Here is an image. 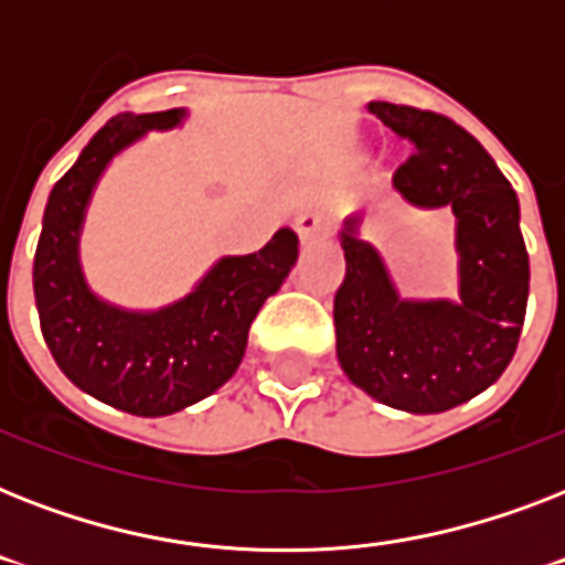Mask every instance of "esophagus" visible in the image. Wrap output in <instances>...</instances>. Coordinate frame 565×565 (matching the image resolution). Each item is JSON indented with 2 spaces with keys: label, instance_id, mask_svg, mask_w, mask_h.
Returning a JSON list of instances; mask_svg holds the SVG:
<instances>
[{
  "label": "esophagus",
  "instance_id": "1",
  "mask_svg": "<svg viewBox=\"0 0 565 565\" xmlns=\"http://www.w3.org/2000/svg\"><path fill=\"white\" fill-rule=\"evenodd\" d=\"M326 228H328V220L319 211H308L296 216V234H299L301 243H308V239H313Z\"/></svg>",
  "mask_w": 565,
  "mask_h": 565
}]
</instances>
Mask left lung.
<instances>
[{"label": "left lung", "mask_w": 565, "mask_h": 565, "mask_svg": "<svg viewBox=\"0 0 565 565\" xmlns=\"http://www.w3.org/2000/svg\"><path fill=\"white\" fill-rule=\"evenodd\" d=\"M370 110L416 149L395 170V193L455 216L460 299H402L377 248L358 231L361 216H349L340 231L337 358L349 381L381 404L451 411L495 384L516 354L531 281L516 190L455 119L393 102H370Z\"/></svg>", "instance_id": "obj_1"}]
</instances>
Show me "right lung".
<instances>
[{"mask_svg": "<svg viewBox=\"0 0 565 565\" xmlns=\"http://www.w3.org/2000/svg\"><path fill=\"white\" fill-rule=\"evenodd\" d=\"M181 119V108L108 119L49 193L34 252L40 331L55 363L78 390L135 416H170L216 393L246 354L252 319L299 257V237L275 231L260 252L222 257L190 296L152 313L108 305L87 287L78 237L96 181L114 154Z\"/></svg>", "mask_w": 565, "mask_h": 565, "instance_id": "obj_1", "label": "right lung"}]
</instances>
